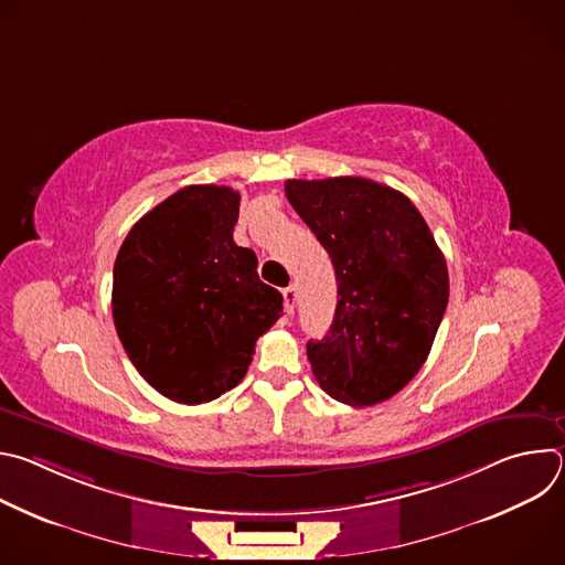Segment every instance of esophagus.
<instances>
[{"label":"esophagus","instance_id":"1","mask_svg":"<svg viewBox=\"0 0 565 565\" xmlns=\"http://www.w3.org/2000/svg\"><path fill=\"white\" fill-rule=\"evenodd\" d=\"M281 295H284V310H286V315L290 317V315H292V310H295L297 290H295L292 286H288V288H284V290H281Z\"/></svg>","mask_w":565,"mask_h":565}]
</instances>
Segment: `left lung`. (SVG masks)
Here are the masks:
<instances>
[{
    "label": "left lung",
    "mask_w": 565,
    "mask_h": 565,
    "mask_svg": "<svg viewBox=\"0 0 565 565\" xmlns=\"http://www.w3.org/2000/svg\"><path fill=\"white\" fill-rule=\"evenodd\" d=\"M286 196L338 279L331 331L306 344L312 373L344 405H377L407 386L431 351L449 299L445 257L416 205L371 179H292Z\"/></svg>",
    "instance_id": "8db88e82"
}]
</instances>
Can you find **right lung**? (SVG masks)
I'll return each mask as SVG.
<instances>
[{
	"instance_id": "obj_1",
	"label": "right lung",
	"mask_w": 565,
	"mask_h": 565,
	"mask_svg": "<svg viewBox=\"0 0 565 565\" xmlns=\"http://www.w3.org/2000/svg\"><path fill=\"white\" fill-rule=\"evenodd\" d=\"M238 201L225 185L174 192L129 230L114 264L118 338L138 373L181 405L234 388L281 317V292L232 238Z\"/></svg>"
}]
</instances>
